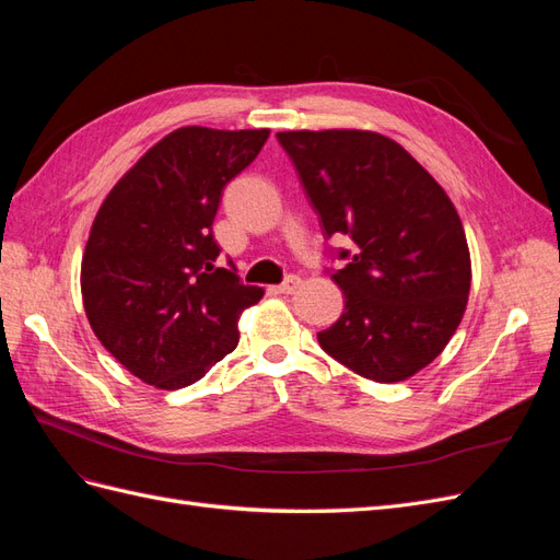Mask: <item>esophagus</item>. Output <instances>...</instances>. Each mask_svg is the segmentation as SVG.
Masks as SVG:
<instances>
[{
	"label": "esophagus",
	"mask_w": 560,
	"mask_h": 560,
	"mask_svg": "<svg viewBox=\"0 0 560 560\" xmlns=\"http://www.w3.org/2000/svg\"><path fill=\"white\" fill-rule=\"evenodd\" d=\"M299 287H301V278L299 276H287V280L276 287V292L278 294H294Z\"/></svg>",
	"instance_id": "obj_1"
}]
</instances>
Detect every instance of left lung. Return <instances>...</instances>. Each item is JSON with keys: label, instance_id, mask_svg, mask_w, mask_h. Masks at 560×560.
Here are the masks:
<instances>
[{"label": "left lung", "instance_id": "left-lung-1", "mask_svg": "<svg viewBox=\"0 0 560 560\" xmlns=\"http://www.w3.org/2000/svg\"><path fill=\"white\" fill-rule=\"evenodd\" d=\"M278 142L327 238L352 241L331 276L346 311L317 334L322 350L376 383L418 374L451 341L469 296V247L451 198L378 132L287 130Z\"/></svg>", "mask_w": 560, "mask_h": 560}]
</instances>
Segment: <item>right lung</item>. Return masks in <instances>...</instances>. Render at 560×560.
<instances>
[{"instance_id":"1","label":"right lung","mask_w":560,"mask_h":560,"mask_svg":"<svg viewBox=\"0 0 560 560\" xmlns=\"http://www.w3.org/2000/svg\"><path fill=\"white\" fill-rule=\"evenodd\" d=\"M268 128H177L116 182L81 261L91 329L132 376L161 389L200 381L238 346L261 296L217 268L212 222L224 186L257 159Z\"/></svg>"}]
</instances>
